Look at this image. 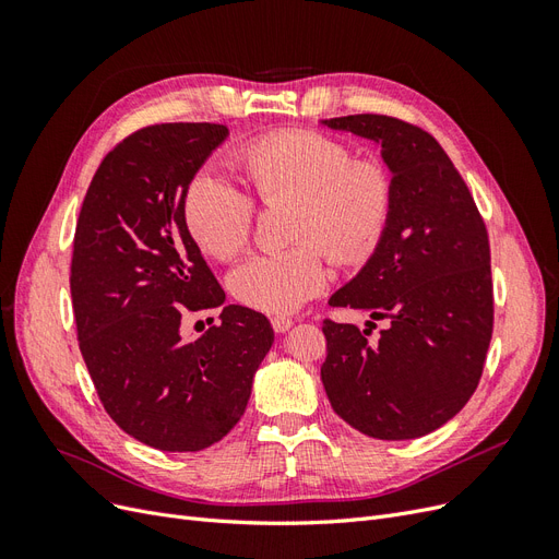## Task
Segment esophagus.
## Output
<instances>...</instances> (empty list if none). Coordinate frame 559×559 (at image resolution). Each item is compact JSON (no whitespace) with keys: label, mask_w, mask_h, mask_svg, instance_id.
Listing matches in <instances>:
<instances>
[{"label":"esophagus","mask_w":559,"mask_h":559,"mask_svg":"<svg viewBox=\"0 0 559 559\" xmlns=\"http://www.w3.org/2000/svg\"><path fill=\"white\" fill-rule=\"evenodd\" d=\"M270 324H273L275 333H286V331H289V329L294 326V321H292L289 317H282V314H277V317L270 319Z\"/></svg>","instance_id":"esophagus-1"}]
</instances>
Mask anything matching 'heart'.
<instances>
[{
  "label": "heart",
  "mask_w": 559,
  "mask_h": 559,
  "mask_svg": "<svg viewBox=\"0 0 559 559\" xmlns=\"http://www.w3.org/2000/svg\"><path fill=\"white\" fill-rule=\"evenodd\" d=\"M253 195L263 207L289 202L282 251L257 253L233 270L230 294L259 312H292L326 284L329 259L361 265L380 247L394 212V173L378 156H354L333 134L286 128L259 134L238 151ZM181 218L191 240L218 261L247 249L257 205L247 191L212 170L186 183Z\"/></svg>",
  "instance_id": "b5f03b06"
}]
</instances>
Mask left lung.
Here are the masks:
<instances>
[{"mask_svg":"<svg viewBox=\"0 0 559 559\" xmlns=\"http://www.w3.org/2000/svg\"><path fill=\"white\" fill-rule=\"evenodd\" d=\"M382 144L394 212L380 247L329 306L370 314L361 331L324 319L331 408L349 427L405 441L443 427L480 382L495 329L489 238L466 181L427 130L382 114L326 121ZM390 321L373 344L376 320Z\"/></svg>","mask_w":559,"mask_h":559,"instance_id":"8db88e82","label":"left lung"}]
</instances>
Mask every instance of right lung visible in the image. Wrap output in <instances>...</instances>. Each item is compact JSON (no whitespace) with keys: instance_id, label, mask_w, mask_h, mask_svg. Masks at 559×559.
Returning <instances> with one entry per match:
<instances>
[{"instance_id":"right-lung-1","label":"right lung","mask_w":559,"mask_h":559,"mask_svg":"<svg viewBox=\"0 0 559 559\" xmlns=\"http://www.w3.org/2000/svg\"><path fill=\"white\" fill-rule=\"evenodd\" d=\"M228 134L218 123L146 126L118 142L83 198L70 289L83 361L107 415L140 443L205 450L238 425L275 333L226 306L183 341L186 312L224 302L181 218L186 183Z\"/></svg>"}]
</instances>
